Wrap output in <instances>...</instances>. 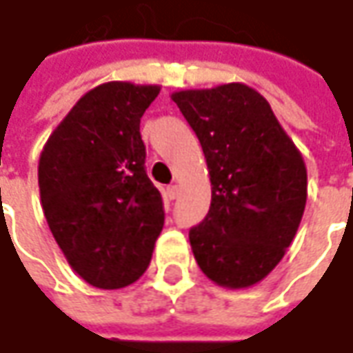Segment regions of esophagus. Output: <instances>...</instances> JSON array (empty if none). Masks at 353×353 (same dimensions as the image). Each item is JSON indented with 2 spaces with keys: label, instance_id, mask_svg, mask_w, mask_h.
<instances>
[{
  "label": "esophagus",
  "instance_id": "obj_1",
  "mask_svg": "<svg viewBox=\"0 0 353 353\" xmlns=\"http://www.w3.org/2000/svg\"><path fill=\"white\" fill-rule=\"evenodd\" d=\"M166 197L168 199L179 197V185H170V187H166Z\"/></svg>",
  "mask_w": 353,
  "mask_h": 353
}]
</instances>
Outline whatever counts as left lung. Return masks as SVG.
<instances>
[{"instance_id":"1","label":"left lung","mask_w":353,"mask_h":353,"mask_svg":"<svg viewBox=\"0 0 353 353\" xmlns=\"http://www.w3.org/2000/svg\"><path fill=\"white\" fill-rule=\"evenodd\" d=\"M197 134L211 207L191 228L199 268L215 285L248 288L283 260L307 203L305 160L270 103L243 83L170 95Z\"/></svg>"}]
</instances>
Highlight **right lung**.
Wrapping results in <instances>:
<instances>
[{
    "label": "right lung",
    "instance_id": "right-lung-1",
    "mask_svg": "<svg viewBox=\"0 0 353 353\" xmlns=\"http://www.w3.org/2000/svg\"><path fill=\"white\" fill-rule=\"evenodd\" d=\"M158 93V85H97L42 148L44 217L70 268L91 287H128L152 260L164 209L144 168L140 117Z\"/></svg>",
    "mask_w": 353,
    "mask_h": 353
}]
</instances>
